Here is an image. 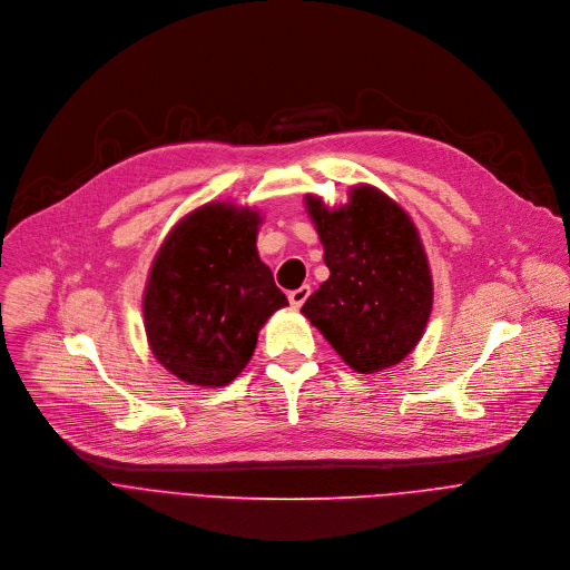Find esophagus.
Instances as JSON below:
<instances>
[{"mask_svg":"<svg viewBox=\"0 0 570 570\" xmlns=\"http://www.w3.org/2000/svg\"><path fill=\"white\" fill-rule=\"evenodd\" d=\"M308 295H311V288L304 284V286H299V288H295V291L288 293V302H291L293 308H299V306L306 302Z\"/></svg>","mask_w":570,"mask_h":570,"instance_id":"obj_1","label":"esophagus"}]
</instances>
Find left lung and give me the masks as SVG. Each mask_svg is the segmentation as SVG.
<instances>
[{"label":"left lung","instance_id":"obj_1","mask_svg":"<svg viewBox=\"0 0 570 570\" xmlns=\"http://www.w3.org/2000/svg\"><path fill=\"white\" fill-rule=\"evenodd\" d=\"M304 200L330 268V279L304 302V317L354 372L401 363L424 336L433 308L415 223L370 185L354 187L347 205L334 209L317 196Z\"/></svg>","mask_w":570,"mask_h":570}]
</instances>
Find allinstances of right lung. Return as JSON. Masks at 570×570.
Segmentation results:
<instances>
[{
  "label": "right lung",
  "mask_w": 570,
  "mask_h": 570,
  "mask_svg": "<svg viewBox=\"0 0 570 570\" xmlns=\"http://www.w3.org/2000/svg\"><path fill=\"white\" fill-rule=\"evenodd\" d=\"M257 209L209 203L161 243L144 288V330L161 367L220 387L253 358L266 320L288 304L259 259Z\"/></svg>",
  "instance_id": "1"
}]
</instances>
